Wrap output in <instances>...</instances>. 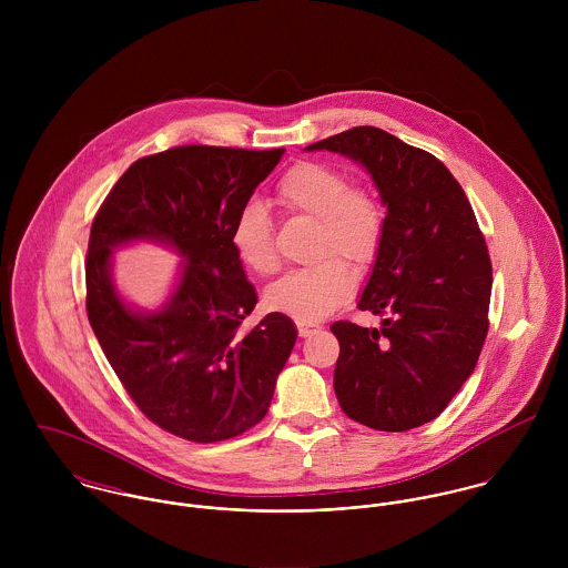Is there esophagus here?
<instances>
[{
	"label": "esophagus",
	"instance_id": "34e87169",
	"mask_svg": "<svg viewBox=\"0 0 568 568\" xmlns=\"http://www.w3.org/2000/svg\"><path fill=\"white\" fill-rule=\"evenodd\" d=\"M322 325L320 324H300L297 325V329H300V336H311L315 329H320Z\"/></svg>",
	"mask_w": 568,
	"mask_h": 568
}]
</instances>
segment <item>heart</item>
Returning a JSON list of instances; mask_svg holds the SVG:
<instances>
[{
    "label": "heart",
    "mask_w": 568,
    "mask_h": 568,
    "mask_svg": "<svg viewBox=\"0 0 568 568\" xmlns=\"http://www.w3.org/2000/svg\"><path fill=\"white\" fill-rule=\"evenodd\" d=\"M275 199L291 216L317 223L313 257L320 262L293 268L273 282L264 295L266 306L300 324H317L356 288V275L345 260L358 268L376 262L387 227L385 207L369 187L349 183L345 172L322 162L288 168L275 185ZM230 241L248 271L268 275L277 268L273 221L264 205L244 203Z\"/></svg>",
    "instance_id": "1"
}]
</instances>
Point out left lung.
Instances as JSON below:
<instances>
[{
  "label": "left lung",
  "mask_w": 568,
  "mask_h": 568,
  "mask_svg": "<svg viewBox=\"0 0 568 568\" xmlns=\"http://www.w3.org/2000/svg\"><path fill=\"white\" fill-rule=\"evenodd\" d=\"M306 151L361 163L387 207L385 241L358 302L385 320L378 329L329 325L341 345L336 400L376 430L422 426L475 372L487 336L491 264L470 201L437 158L376 126Z\"/></svg>",
  "instance_id": "8db88e82"
}]
</instances>
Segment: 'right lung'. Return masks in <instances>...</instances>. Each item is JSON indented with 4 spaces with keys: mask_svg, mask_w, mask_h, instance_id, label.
Masks as SVG:
<instances>
[{
    "mask_svg": "<svg viewBox=\"0 0 568 568\" xmlns=\"http://www.w3.org/2000/svg\"><path fill=\"white\" fill-rule=\"evenodd\" d=\"M282 155L194 144L142 158L91 225L84 280L93 334L140 410L187 442H223L255 426L297 338L282 313L239 332L257 295L230 241L239 210ZM142 240L184 257L173 295L153 314L131 310L110 277V253Z\"/></svg>",
    "mask_w": 568,
    "mask_h": 568,
    "instance_id": "1",
    "label": "right lung"
}]
</instances>
